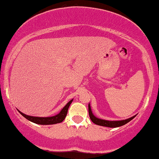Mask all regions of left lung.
<instances>
[{
	"label": "left lung",
	"instance_id": "1",
	"mask_svg": "<svg viewBox=\"0 0 159 159\" xmlns=\"http://www.w3.org/2000/svg\"><path fill=\"white\" fill-rule=\"evenodd\" d=\"M88 109H89V118H90L91 121L93 122V123L97 124V125L99 126H103V127H121V126H123L124 124H126L128 122H129L132 119H133L135 117V116H133V117L127 118V119L125 120H121V121H107V120H103L100 119V118H96L94 115L93 114L91 110L90 105H88Z\"/></svg>",
	"mask_w": 159,
	"mask_h": 159
}]
</instances>
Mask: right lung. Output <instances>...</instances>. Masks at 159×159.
<instances>
[{
    "instance_id": "1",
    "label": "right lung",
    "mask_w": 159,
    "mask_h": 159,
    "mask_svg": "<svg viewBox=\"0 0 159 159\" xmlns=\"http://www.w3.org/2000/svg\"><path fill=\"white\" fill-rule=\"evenodd\" d=\"M73 101V99H72L71 101H70L67 104H66V106L61 110V111L58 115L55 116H52V117H35V116H27V115H25L23 112H20L18 110V111L20 112V114L24 116V118H26V119L29 121L33 122V123L38 124H42V125H49V124H55L62 122L66 118V114H67L68 109L70 105L71 104V103Z\"/></svg>"
}]
</instances>
